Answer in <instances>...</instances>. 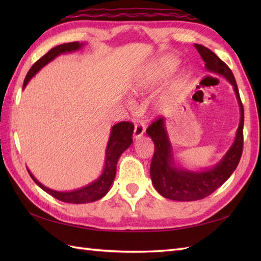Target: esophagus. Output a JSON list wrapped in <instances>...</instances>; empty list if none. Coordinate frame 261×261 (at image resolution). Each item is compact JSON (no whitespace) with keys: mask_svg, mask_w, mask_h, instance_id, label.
<instances>
[{"mask_svg":"<svg viewBox=\"0 0 261 261\" xmlns=\"http://www.w3.org/2000/svg\"><path fill=\"white\" fill-rule=\"evenodd\" d=\"M145 131H146L145 124L141 123V122H138V123L135 124L134 137L136 138V139H139V138H141L143 136V134H145Z\"/></svg>","mask_w":261,"mask_h":261,"instance_id":"34e87169","label":"esophagus"}]
</instances>
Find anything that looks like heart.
<instances>
[{
  "label": "heart",
  "instance_id": "1",
  "mask_svg": "<svg viewBox=\"0 0 261 261\" xmlns=\"http://www.w3.org/2000/svg\"><path fill=\"white\" fill-rule=\"evenodd\" d=\"M175 67V63L173 62V64H168V62H165L160 65H156L152 66V67L148 68V70L143 74L139 80L136 82V84L132 88V92L136 94H141L152 90L153 87H156L158 84H160L167 76L173 68ZM178 82L174 83L169 86V88L165 93H163L162 95L158 97V99L156 101V105L157 107H160L166 99H168V97H170L171 94H173L176 88L178 87Z\"/></svg>",
  "mask_w": 261,
  "mask_h": 261
}]
</instances>
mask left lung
<instances>
[{
    "mask_svg": "<svg viewBox=\"0 0 261 261\" xmlns=\"http://www.w3.org/2000/svg\"><path fill=\"white\" fill-rule=\"evenodd\" d=\"M195 48L205 62L206 69L224 76L233 86L241 116L234 142L229 151L214 167L202 171H192L176 167L164 118L156 119L148 126L146 132L151 138L154 145V153L150 165V176L153 187L160 195L174 201H197L218 190L237 168L243 148L245 114H243V105L234 76L228 65L222 62L212 50L197 43H195Z\"/></svg>",
    "mask_w": 261,
    "mask_h": 261,
    "instance_id": "1",
    "label": "left lung"
}]
</instances>
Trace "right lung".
I'll use <instances>...</instances> for the list:
<instances>
[{"label":"right lung","mask_w":261,"mask_h":261,"mask_svg":"<svg viewBox=\"0 0 261 261\" xmlns=\"http://www.w3.org/2000/svg\"><path fill=\"white\" fill-rule=\"evenodd\" d=\"M84 43H80L79 41L69 42V43H63L57 47H54L50 49L45 56H42L40 59L32 65L30 70L28 71V74L23 82V88L27 86L28 82H29L33 76H35L39 70H40L43 66H46L48 63H50L53 59L56 58L57 56L65 53H71L81 49ZM135 125L131 122H120L118 124H114L111 130L110 139L107 146V151H105V165L102 175L98 177L96 180L92 181L91 184L87 186H84L80 190L70 191V192H58L54 191L43 186L40 181H38L33 175L30 173L31 178L35 180L36 184L42 188L43 191L50 194L55 198L59 199V201L65 203H73V204H84L90 202H95L97 199L102 198L105 194H107L110 190L111 185L115 178L116 173V164L118 160L125 149L129 148L132 143V134H134Z\"/></svg>","instance_id":"1"}]
</instances>
